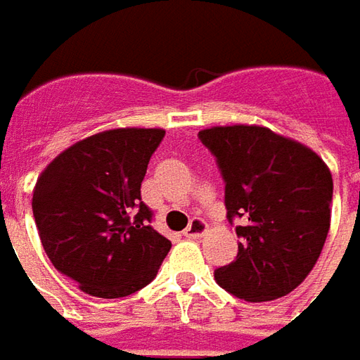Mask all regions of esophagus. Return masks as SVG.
I'll return each instance as SVG.
<instances>
[{
  "label": "esophagus",
  "mask_w": 360,
  "mask_h": 360,
  "mask_svg": "<svg viewBox=\"0 0 360 360\" xmlns=\"http://www.w3.org/2000/svg\"><path fill=\"white\" fill-rule=\"evenodd\" d=\"M206 231H208V224L204 219L194 218L188 224V228L184 230V236L186 238H202Z\"/></svg>",
  "instance_id": "34e87169"
}]
</instances>
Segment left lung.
Returning a JSON list of instances; mask_svg holds the SVG:
<instances>
[{
    "instance_id": "left-lung-1",
    "label": "left lung",
    "mask_w": 360,
    "mask_h": 360,
    "mask_svg": "<svg viewBox=\"0 0 360 360\" xmlns=\"http://www.w3.org/2000/svg\"><path fill=\"white\" fill-rule=\"evenodd\" d=\"M226 180L238 257L216 269L236 297L262 303L291 293L319 259L331 226L333 176L317 152L257 124L200 130Z\"/></svg>"
}]
</instances>
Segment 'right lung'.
I'll use <instances>...</instances> for the list:
<instances>
[{
	"label": "right lung",
	"mask_w": 360,
	"mask_h": 360,
	"mask_svg": "<svg viewBox=\"0 0 360 360\" xmlns=\"http://www.w3.org/2000/svg\"><path fill=\"white\" fill-rule=\"evenodd\" d=\"M162 129H110L55 156L33 188L43 250L63 276L93 297L117 299L148 285L172 243L141 202Z\"/></svg>",
	"instance_id": "add662e5"
}]
</instances>
